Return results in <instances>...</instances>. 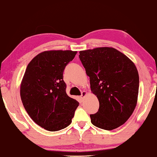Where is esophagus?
<instances>
[{
	"instance_id": "esophagus-1",
	"label": "esophagus",
	"mask_w": 157,
	"mask_h": 157,
	"mask_svg": "<svg viewBox=\"0 0 157 157\" xmlns=\"http://www.w3.org/2000/svg\"><path fill=\"white\" fill-rule=\"evenodd\" d=\"M86 94H87L86 91H83V92H82V94H81V98H82V99H83V98H84Z\"/></svg>"
}]
</instances>
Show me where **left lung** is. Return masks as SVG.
Segmentation results:
<instances>
[{"instance_id":"obj_1","label":"left lung","mask_w":157,"mask_h":157,"mask_svg":"<svg viewBox=\"0 0 157 157\" xmlns=\"http://www.w3.org/2000/svg\"><path fill=\"white\" fill-rule=\"evenodd\" d=\"M79 57L99 102L98 112L90 115L92 124L108 131L119 127L137 105L140 82L136 65L113 48L80 51Z\"/></svg>"}]
</instances>
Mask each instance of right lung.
<instances>
[{"mask_svg": "<svg viewBox=\"0 0 157 157\" xmlns=\"http://www.w3.org/2000/svg\"><path fill=\"white\" fill-rule=\"evenodd\" d=\"M77 54L71 50L45 51L28 64L20 97L28 114L40 127L57 131L71 123L79 103L66 93L63 71Z\"/></svg>", "mask_w": 157, "mask_h": 157, "instance_id": "right-lung-1", "label": "right lung"}]
</instances>
